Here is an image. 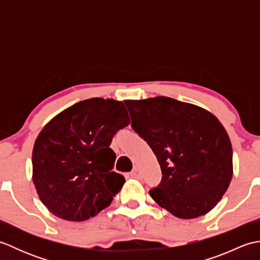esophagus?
<instances>
[{
  "label": "esophagus",
  "instance_id": "1",
  "mask_svg": "<svg viewBox=\"0 0 260 260\" xmlns=\"http://www.w3.org/2000/svg\"><path fill=\"white\" fill-rule=\"evenodd\" d=\"M131 175L133 176V178H141L142 174H141L140 169L137 168V167H135V168L133 169V171H132V172H131Z\"/></svg>",
  "mask_w": 260,
  "mask_h": 260
}]
</instances>
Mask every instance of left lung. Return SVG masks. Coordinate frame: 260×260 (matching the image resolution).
<instances>
[{"mask_svg": "<svg viewBox=\"0 0 260 260\" xmlns=\"http://www.w3.org/2000/svg\"><path fill=\"white\" fill-rule=\"evenodd\" d=\"M132 127L155 154L162 181L150 190L174 217H201L217 206L233 179V146L219 119L197 105L158 96L125 101Z\"/></svg>", "mask_w": 260, "mask_h": 260, "instance_id": "8db88e82", "label": "left lung"}]
</instances>
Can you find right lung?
<instances>
[{"label": "right lung", "instance_id": "right-lung-1", "mask_svg": "<svg viewBox=\"0 0 260 260\" xmlns=\"http://www.w3.org/2000/svg\"><path fill=\"white\" fill-rule=\"evenodd\" d=\"M131 123L123 102L90 98L48 121L32 151V180L41 202L68 221H85L107 208L125 183L113 172L109 147Z\"/></svg>", "mask_w": 260, "mask_h": 260}]
</instances>
